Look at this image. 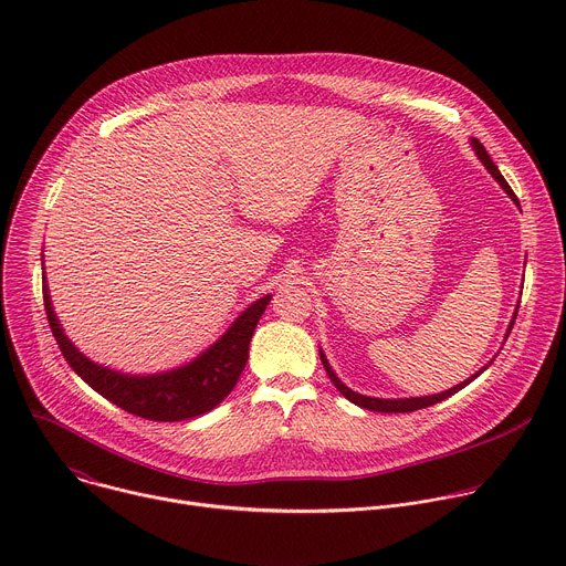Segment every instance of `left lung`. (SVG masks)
Masks as SVG:
<instances>
[{"label":"left lung","mask_w":566,"mask_h":566,"mask_svg":"<svg viewBox=\"0 0 566 566\" xmlns=\"http://www.w3.org/2000/svg\"><path fill=\"white\" fill-rule=\"evenodd\" d=\"M472 147H474V151H476V156L481 158V164L486 166V170L497 179V184L506 190V195H511V199L517 203V197H515V192L511 190V186L506 184V179L502 177V172L497 170V166L493 164V158H491V154L486 151V147H483L476 138H472ZM520 308V306H517ZM515 317H517V313L513 315V322H511V327H509V332H506V336L511 334V329H513V325H515ZM319 360H322V365H325V369H327V374H329V378H332V382L336 385V389L347 398V400H352V402H356L358 408H365V410H369V412H394V415H398V412H415V410H423V408H430V406H434V402H441V400H446L448 396H452V394H457L459 389H463L468 382H472L481 371H476L472 378H468V380H463V382H459V385H454L452 389H448V391H443V394H434V396H421V398H369V396H363V394H356V391H352L347 385H343V380L334 374V369L329 367V363H327V358H325V354L319 352Z\"/></svg>","instance_id":"1"}]
</instances>
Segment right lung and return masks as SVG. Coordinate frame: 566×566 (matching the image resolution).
<instances>
[{"mask_svg": "<svg viewBox=\"0 0 566 566\" xmlns=\"http://www.w3.org/2000/svg\"><path fill=\"white\" fill-rule=\"evenodd\" d=\"M42 293L49 327L71 369L120 410L140 419L164 423L206 415L232 391L239 374L247 367L253 332L271 300V295H266L251 304L232 322V327L190 365L158 376H127L94 365L90 358L80 354L62 334L51 306L46 282Z\"/></svg>", "mask_w": 566, "mask_h": 566, "instance_id": "add662e5", "label": "right lung"}]
</instances>
